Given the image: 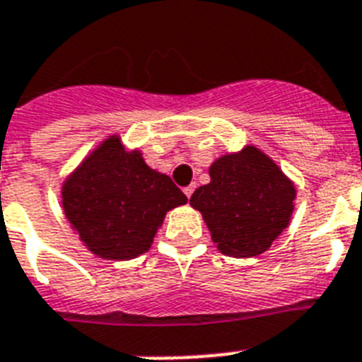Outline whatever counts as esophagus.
Wrapping results in <instances>:
<instances>
[{"label": "esophagus", "instance_id": "obj_1", "mask_svg": "<svg viewBox=\"0 0 362 362\" xmlns=\"http://www.w3.org/2000/svg\"><path fill=\"white\" fill-rule=\"evenodd\" d=\"M193 191H195V184H191V186L184 187V193H186V197H187V199H189V197L193 195Z\"/></svg>", "mask_w": 362, "mask_h": 362}]
</instances>
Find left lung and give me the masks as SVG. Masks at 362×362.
Wrapping results in <instances>:
<instances>
[{
	"mask_svg": "<svg viewBox=\"0 0 362 362\" xmlns=\"http://www.w3.org/2000/svg\"><path fill=\"white\" fill-rule=\"evenodd\" d=\"M296 186L256 145L226 153L209 165V182L191 195L211 241L230 257L259 256L278 241L294 211Z\"/></svg>",
	"mask_w": 362,
	"mask_h": 362,
	"instance_id": "8db88e82",
	"label": "left lung"
}]
</instances>
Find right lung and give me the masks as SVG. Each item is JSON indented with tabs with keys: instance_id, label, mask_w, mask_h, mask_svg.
Masks as SVG:
<instances>
[{
	"instance_id": "1",
	"label": "right lung",
	"mask_w": 362,
	"mask_h": 362,
	"mask_svg": "<svg viewBox=\"0 0 362 362\" xmlns=\"http://www.w3.org/2000/svg\"><path fill=\"white\" fill-rule=\"evenodd\" d=\"M62 208L88 250L127 261L151 250L167 211L187 197L163 173L145 163L139 148L112 134L86 154L62 182Z\"/></svg>"
}]
</instances>
